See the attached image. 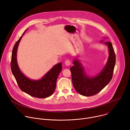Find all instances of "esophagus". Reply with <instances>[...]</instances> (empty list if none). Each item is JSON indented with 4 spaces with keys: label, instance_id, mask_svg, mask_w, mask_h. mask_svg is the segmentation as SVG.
Returning a JSON list of instances; mask_svg holds the SVG:
<instances>
[{
    "label": "esophagus",
    "instance_id": "34e87169",
    "mask_svg": "<svg viewBox=\"0 0 130 130\" xmlns=\"http://www.w3.org/2000/svg\"><path fill=\"white\" fill-rule=\"evenodd\" d=\"M65 65H66V66H69V65H70V64H71V62H70V61L69 60H66V61H65Z\"/></svg>",
    "mask_w": 130,
    "mask_h": 130
}]
</instances>
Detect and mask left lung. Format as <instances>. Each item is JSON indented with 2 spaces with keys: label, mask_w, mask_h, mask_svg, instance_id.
Segmentation results:
<instances>
[{
  "label": "left lung",
  "mask_w": 130,
  "mask_h": 130,
  "mask_svg": "<svg viewBox=\"0 0 130 130\" xmlns=\"http://www.w3.org/2000/svg\"><path fill=\"white\" fill-rule=\"evenodd\" d=\"M101 43L108 46L109 56L106 65L96 76H88L84 66L77 58L73 61L74 65L70 68L73 86L82 95L91 96L95 95L107 86L112 79L116 63L115 51L110 42H104L102 40Z\"/></svg>",
  "instance_id": "left-lung-1"
}]
</instances>
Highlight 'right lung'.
<instances>
[{"label": "right lung", "instance_id": "1", "mask_svg": "<svg viewBox=\"0 0 130 130\" xmlns=\"http://www.w3.org/2000/svg\"><path fill=\"white\" fill-rule=\"evenodd\" d=\"M27 30L23 32L13 47L11 61V71L22 91L35 98H48L55 91L57 78L62 69V64L59 63L54 65L42 78L38 80L30 79L23 74L18 66L17 55L19 43L23 35Z\"/></svg>", "mask_w": 130, "mask_h": 130}]
</instances>
